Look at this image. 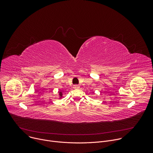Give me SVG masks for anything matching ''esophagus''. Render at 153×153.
<instances>
[{
	"instance_id": "obj_1",
	"label": "esophagus",
	"mask_w": 153,
	"mask_h": 153,
	"mask_svg": "<svg viewBox=\"0 0 153 153\" xmlns=\"http://www.w3.org/2000/svg\"><path fill=\"white\" fill-rule=\"evenodd\" d=\"M79 88H80V86L79 85H73V88H74V89H79Z\"/></svg>"
}]
</instances>
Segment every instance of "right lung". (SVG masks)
I'll return each mask as SVG.
<instances>
[{"label":"right lung","mask_w":153,"mask_h":153,"mask_svg":"<svg viewBox=\"0 0 153 153\" xmlns=\"http://www.w3.org/2000/svg\"><path fill=\"white\" fill-rule=\"evenodd\" d=\"M59 96H60V97H59V98H60V99H61V98L62 97V94H62V92L59 91Z\"/></svg>","instance_id":"add662e5"}]
</instances>
